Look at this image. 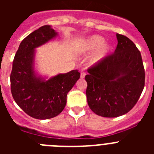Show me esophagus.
<instances>
[{
    "label": "esophagus",
    "mask_w": 154,
    "mask_h": 154,
    "mask_svg": "<svg viewBox=\"0 0 154 154\" xmlns=\"http://www.w3.org/2000/svg\"><path fill=\"white\" fill-rule=\"evenodd\" d=\"M85 75V72L84 70L81 71V78L83 79Z\"/></svg>",
    "instance_id": "34e87169"
}]
</instances>
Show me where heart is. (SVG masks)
Here are the masks:
<instances>
[{
	"instance_id": "obj_1",
	"label": "heart",
	"mask_w": 154,
	"mask_h": 154,
	"mask_svg": "<svg viewBox=\"0 0 154 154\" xmlns=\"http://www.w3.org/2000/svg\"><path fill=\"white\" fill-rule=\"evenodd\" d=\"M105 39L99 35H93L84 42L82 45V49L85 51H92L98 49L94 53L91 58V63L96 64L103 60L106 57L109 52L110 47L107 45H104Z\"/></svg>"
}]
</instances>
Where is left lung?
I'll return each mask as SVG.
<instances>
[{
	"mask_svg": "<svg viewBox=\"0 0 154 154\" xmlns=\"http://www.w3.org/2000/svg\"><path fill=\"white\" fill-rule=\"evenodd\" d=\"M112 54L88 69L87 102L92 112L103 117H117L133 108L145 85L140 51L123 35Z\"/></svg>",
	"mask_w": 154,
	"mask_h": 154,
	"instance_id": "8db88e82",
	"label": "left lung"
}]
</instances>
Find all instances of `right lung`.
<instances>
[{"label": "right lung", "mask_w": 154, "mask_h": 154, "mask_svg": "<svg viewBox=\"0 0 154 154\" xmlns=\"http://www.w3.org/2000/svg\"><path fill=\"white\" fill-rule=\"evenodd\" d=\"M56 35L50 25L35 30L23 39L14 58L10 76L12 96L18 106L35 119H51L61 113L68 92L80 78L78 70L58 74L48 81L35 74V48Z\"/></svg>", "instance_id": "obj_1"}]
</instances>
